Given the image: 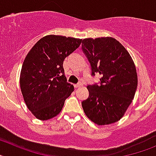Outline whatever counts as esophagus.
<instances>
[{"mask_svg": "<svg viewBox=\"0 0 156 156\" xmlns=\"http://www.w3.org/2000/svg\"><path fill=\"white\" fill-rule=\"evenodd\" d=\"M82 87V83H76V84H74V87L75 88H78V87Z\"/></svg>", "mask_w": 156, "mask_h": 156, "instance_id": "esophagus-1", "label": "esophagus"}]
</instances>
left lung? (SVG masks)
<instances>
[{
    "instance_id": "1",
    "label": "left lung",
    "mask_w": 156,
    "mask_h": 156,
    "mask_svg": "<svg viewBox=\"0 0 156 156\" xmlns=\"http://www.w3.org/2000/svg\"><path fill=\"white\" fill-rule=\"evenodd\" d=\"M82 50L91 66V75L101 76L100 84L87 87L89 97L82 101L85 114L98 125L119 121L137 90V71L131 56L112 37L83 39Z\"/></svg>"
}]
</instances>
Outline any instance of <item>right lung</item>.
Returning <instances> with one entry per match:
<instances>
[{"label":"right lung","instance_id":"1","mask_svg":"<svg viewBox=\"0 0 156 156\" xmlns=\"http://www.w3.org/2000/svg\"><path fill=\"white\" fill-rule=\"evenodd\" d=\"M81 41L48 35L27 54L20 73V87L27 108L38 119L47 120L59 114L65 100L74 90L65 76L63 62Z\"/></svg>","mask_w":156,"mask_h":156}]
</instances>
